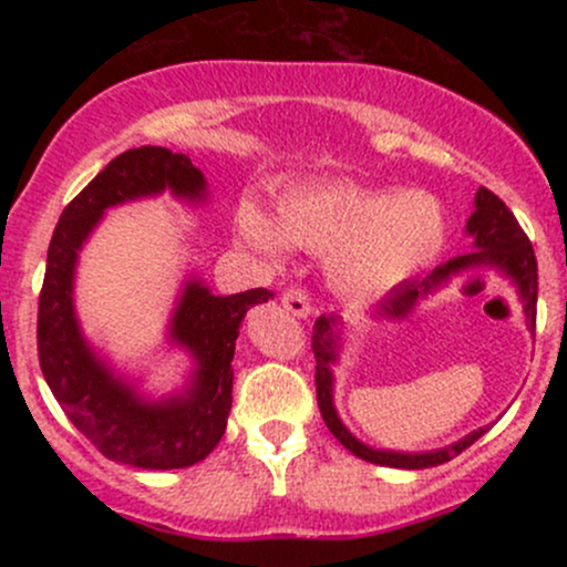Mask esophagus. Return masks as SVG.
Listing matches in <instances>:
<instances>
[{
  "label": "esophagus",
  "instance_id": "1",
  "mask_svg": "<svg viewBox=\"0 0 567 567\" xmlns=\"http://www.w3.org/2000/svg\"><path fill=\"white\" fill-rule=\"evenodd\" d=\"M282 306L290 311V315L296 317H309L311 315V301H309V292L303 288H298V285H292L282 292Z\"/></svg>",
  "mask_w": 567,
  "mask_h": 567
}]
</instances>
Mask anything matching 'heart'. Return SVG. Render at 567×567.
I'll return each instance as SVG.
<instances>
[{
    "label": "heart",
    "instance_id": "b5f03b06",
    "mask_svg": "<svg viewBox=\"0 0 567 567\" xmlns=\"http://www.w3.org/2000/svg\"><path fill=\"white\" fill-rule=\"evenodd\" d=\"M445 213L421 192H373L354 184L292 188L271 220L243 202L237 231L252 250L282 258L285 245L328 256V275L349 296H381L426 266L445 243Z\"/></svg>",
    "mask_w": 567,
    "mask_h": 567
}]
</instances>
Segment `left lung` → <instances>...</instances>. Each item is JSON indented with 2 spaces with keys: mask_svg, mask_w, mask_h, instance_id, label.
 <instances>
[{
  "mask_svg": "<svg viewBox=\"0 0 567 567\" xmlns=\"http://www.w3.org/2000/svg\"><path fill=\"white\" fill-rule=\"evenodd\" d=\"M466 231L474 237V247L477 250L472 256H458L445 266H437L426 279H408V282L396 285L389 292V298H383L379 306L381 317H405L413 309L415 301L421 296H426L434 285H440L442 279H447L453 271H461L466 264H472L474 258H493L509 271L514 285L519 288L525 303V317H528L530 330H536V298H538V271H536V256H533V245L528 234L523 231V226L517 224L514 213L504 205V199H498L491 188H480L477 197H474V213L466 220ZM336 317H320L315 322V333H311V351H315L317 370H315V383H317V402H320V413L328 424L333 437L341 442L347 451H351L357 458H365L370 464L381 466H394V470H426V466H437L451 461L453 455L477 442L485 434V429L466 434L464 440H458L451 447H442V451L432 453H392V451H373V447L362 445L360 440L351 437L349 429L341 424V419L336 415L333 408V370L330 365L336 362V333H333Z\"/></svg>",
  "mask_w": 567,
  "mask_h": 567,
  "instance_id": "left-lung-1",
  "label": "left lung"
}]
</instances>
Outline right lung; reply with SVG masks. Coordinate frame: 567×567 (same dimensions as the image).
I'll list each match as a JSON object with an SVG mask.
<instances>
[{"instance_id": "obj_1", "label": "right lung", "mask_w": 567, "mask_h": 567, "mask_svg": "<svg viewBox=\"0 0 567 567\" xmlns=\"http://www.w3.org/2000/svg\"><path fill=\"white\" fill-rule=\"evenodd\" d=\"M165 188L178 197L202 199L205 178L186 154L162 146L130 148L109 162L61 213L39 292V368L58 405L106 458L138 470H184L218 445L231 410L239 322L252 303L271 298L266 288L213 296L199 282H188L171 333L197 360L192 386L173 400L143 402L127 383L114 379L76 324L71 303L76 252L106 207Z\"/></svg>"}]
</instances>
